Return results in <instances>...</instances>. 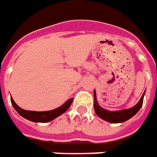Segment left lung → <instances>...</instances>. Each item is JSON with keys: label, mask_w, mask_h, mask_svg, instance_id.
Listing matches in <instances>:
<instances>
[{"label": "left lung", "mask_w": 157, "mask_h": 157, "mask_svg": "<svg viewBox=\"0 0 157 157\" xmlns=\"http://www.w3.org/2000/svg\"><path fill=\"white\" fill-rule=\"evenodd\" d=\"M144 94H145V92L142 94V98L140 99L139 102L131 108L122 109V110H119V111H109V110H106L105 108L101 107L99 105V103L97 101V97H96V92L94 90V111L99 117L105 121H108L111 123H121V122L129 120L130 118H132L134 115H136L137 112L141 109L142 103H143Z\"/></svg>", "instance_id": "8db88e82"}]
</instances>
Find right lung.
<instances>
[{
  "instance_id": "right-lung-1",
  "label": "right lung",
  "mask_w": 157,
  "mask_h": 157,
  "mask_svg": "<svg viewBox=\"0 0 157 157\" xmlns=\"http://www.w3.org/2000/svg\"><path fill=\"white\" fill-rule=\"evenodd\" d=\"M73 99L71 98L67 100L63 105L57 107L56 109H53L51 111H44V112H36V111H28V110H24L21 108L20 106L15 104V102L14 100L11 98V103L14 106L16 112L21 115V117L25 118L30 121H34V122H49L52 120L56 119L58 116H60L61 114H63L64 112H66V110L70 107V105L71 104Z\"/></svg>"
}]
</instances>
